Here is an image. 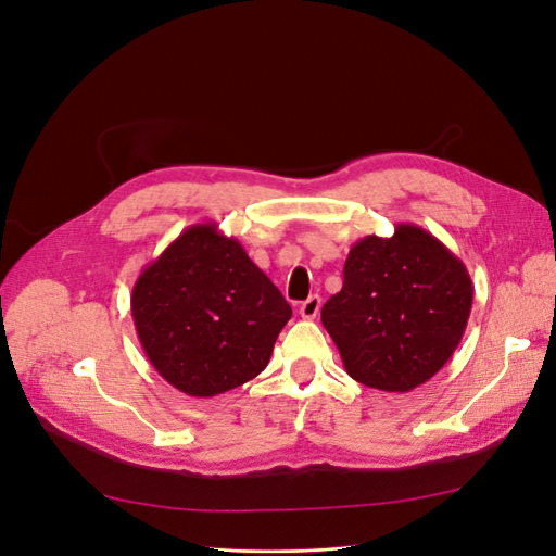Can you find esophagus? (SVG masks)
<instances>
[{
  "mask_svg": "<svg viewBox=\"0 0 556 556\" xmlns=\"http://www.w3.org/2000/svg\"><path fill=\"white\" fill-rule=\"evenodd\" d=\"M319 307H321V299L315 294V296H309L307 301L301 303L299 315H301L303 319H315V317L319 315Z\"/></svg>",
  "mask_w": 556,
  "mask_h": 556,
  "instance_id": "esophagus-1",
  "label": "esophagus"
}]
</instances>
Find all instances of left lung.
I'll return each instance as SVG.
<instances>
[{
    "instance_id": "obj_1",
    "label": "left lung",
    "mask_w": 556,
    "mask_h": 556,
    "mask_svg": "<svg viewBox=\"0 0 556 556\" xmlns=\"http://www.w3.org/2000/svg\"><path fill=\"white\" fill-rule=\"evenodd\" d=\"M465 264L431 232L399 224L355 241L344 285L321 307L346 374L363 386L410 392L456 351L472 309Z\"/></svg>"
}]
</instances>
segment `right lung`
Listing matches in <instances>:
<instances>
[{
  "label": "right lung",
  "mask_w": 556,
  "mask_h": 556,
  "mask_svg": "<svg viewBox=\"0 0 556 556\" xmlns=\"http://www.w3.org/2000/svg\"><path fill=\"white\" fill-rule=\"evenodd\" d=\"M131 317L160 376L207 399L269 365L292 307L235 237L216 224H195L141 271Z\"/></svg>",
  "instance_id": "obj_1"
}]
</instances>
